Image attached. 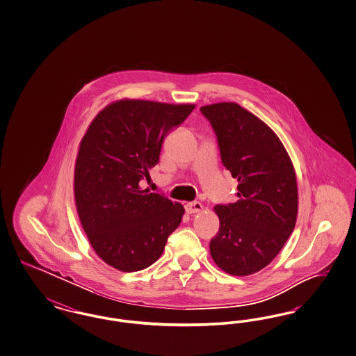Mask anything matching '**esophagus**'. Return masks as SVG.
Wrapping results in <instances>:
<instances>
[{
    "mask_svg": "<svg viewBox=\"0 0 356 356\" xmlns=\"http://www.w3.org/2000/svg\"><path fill=\"white\" fill-rule=\"evenodd\" d=\"M185 210H186V213H188V214L198 213V211H201V210H202V204H201V202H197V201H194V202H189V204H186V205H185Z\"/></svg>",
    "mask_w": 356,
    "mask_h": 356,
    "instance_id": "34e87169",
    "label": "esophagus"
}]
</instances>
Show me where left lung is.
I'll use <instances>...</instances> for the list:
<instances>
[{"label":"left lung","instance_id":"8db88e82","mask_svg":"<svg viewBox=\"0 0 356 356\" xmlns=\"http://www.w3.org/2000/svg\"><path fill=\"white\" fill-rule=\"evenodd\" d=\"M216 133L220 159L237 179L236 202L216 206L219 231L210 240L216 265L231 275L264 269L295 228L298 186L280 138L236 103L201 107Z\"/></svg>","mask_w":356,"mask_h":356}]
</instances>
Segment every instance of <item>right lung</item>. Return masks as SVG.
I'll return each mask as SVG.
<instances>
[{
	"label": "right lung",
	"mask_w": 356,
	"mask_h": 356,
	"mask_svg": "<svg viewBox=\"0 0 356 356\" xmlns=\"http://www.w3.org/2000/svg\"><path fill=\"white\" fill-rule=\"evenodd\" d=\"M192 104L120 100L88 127L76 156L78 216L97 256L121 271L146 269L162 256L184 207L140 189L159 162L164 138L192 113Z\"/></svg>",
	"instance_id": "1"
}]
</instances>
